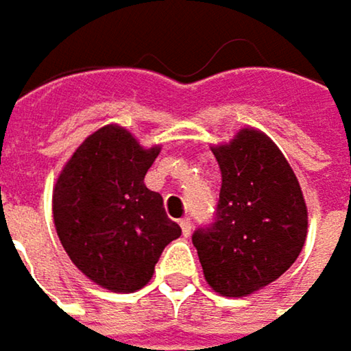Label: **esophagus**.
Wrapping results in <instances>:
<instances>
[{"label":"esophagus","mask_w":351,"mask_h":351,"mask_svg":"<svg viewBox=\"0 0 351 351\" xmlns=\"http://www.w3.org/2000/svg\"><path fill=\"white\" fill-rule=\"evenodd\" d=\"M180 226H182L184 237H190L192 234V222H190V218H182L180 220Z\"/></svg>","instance_id":"1"}]
</instances>
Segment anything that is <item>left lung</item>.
Instances as JSON below:
<instances>
[{"label":"left lung","mask_w":351,"mask_h":351,"mask_svg":"<svg viewBox=\"0 0 351 351\" xmlns=\"http://www.w3.org/2000/svg\"><path fill=\"white\" fill-rule=\"evenodd\" d=\"M222 188L216 220L192 237L206 283L246 297L277 281L307 239V204L281 149L252 127L212 147Z\"/></svg>","instance_id":"8db88e82"}]
</instances>
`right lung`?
<instances>
[{"mask_svg": "<svg viewBox=\"0 0 351 351\" xmlns=\"http://www.w3.org/2000/svg\"><path fill=\"white\" fill-rule=\"evenodd\" d=\"M159 152L125 127L105 125L78 145L54 184L58 239L76 269L103 289L147 285L163 248L182 234L163 197L143 182Z\"/></svg>", "mask_w": 351, "mask_h": 351, "instance_id": "add662e5", "label": "right lung"}]
</instances>
